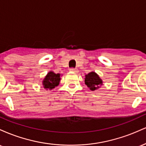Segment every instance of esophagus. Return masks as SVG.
<instances>
[{"mask_svg": "<svg viewBox=\"0 0 146 146\" xmlns=\"http://www.w3.org/2000/svg\"><path fill=\"white\" fill-rule=\"evenodd\" d=\"M69 71L71 72H75V73H77V72L78 71V70L77 69V68H71L69 69Z\"/></svg>", "mask_w": 146, "mask_h": 146, "instance_id": "34e87169", "label": "esophagus"}]
</instances>
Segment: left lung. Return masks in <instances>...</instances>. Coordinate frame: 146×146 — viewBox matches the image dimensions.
I'll list each match as a JSON object with an SVG mask.
<instances>
[{"label": "left lung", "instance_id": "8db88e82", "mask_svg": "<svg viewBox=\"0 0 146 146\" xmlns=\"http://www.w3.org/2000/svg\"><path fill=\"white\" fill-rule=\"evenodd\" d=\"M85 84L86 85L90 90H95L100 88L102 85V79L95 72L92 71L85 75Z\"/></svg>", "mask_w": 146, "mask_h": 146}]
</instances>
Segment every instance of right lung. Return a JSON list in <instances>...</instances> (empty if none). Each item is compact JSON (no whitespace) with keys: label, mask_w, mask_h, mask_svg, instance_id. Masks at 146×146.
Returning a JSON list of instances; mask_svg holds the SVG:
<instances>
[{"label":"right lung","mask_w":146,"mask_h":146,"mask_svg":"<svg viewBox=\"0 0 146 146\" xmlns=\"http://www.w3.org/2000/svg\"><path fill=\"white\" fill-rule=\"evenodd\" d=\"M60 74L55 73L53 71H49L45 76L42 81V85L46 89L52 90L55 87L58 86L60 82Z\"/></svg>","instance_id":"right-lung-1"}]
</instances>
